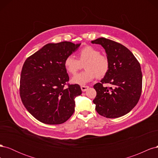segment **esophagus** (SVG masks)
<instances>
[{
  "instance_id": "obj_1",
  "label": "esophagus",
  "mask_w": 158,
  "mask_h": 158,
  "mask_svg": "<svg viewBox=\"0 0 158 158\" xmlns=\"http://www.w3.org/2000/svg\"><path fill=\"white\" fill-rule=\"evenodd\" d=\"M89 88V86L88 85H81V89H82V92H85Z\"/></svg>"
}]
</instances>
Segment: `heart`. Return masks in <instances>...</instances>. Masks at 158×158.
Returning <instances> with one entry per match:
<instances>
[{
	"label": "heart",
	"instance_id": "1",
	"mask_svg": "<svg viewBox=\"0 0 158 158\" xmlns=\"http://www.w3.org/2000/svg\"><path fill=\"white\" fill-rule=\"evenodd\" d=\"M84 63L85 70L72 78L71 82L73 84L84 85L95 77L102 78L107 74L109 69L107 56L101 54L98 49L90 45L85 46L80 50L78 60L73 56H68L64 59V66L69 74L74 75Z\"/></svg>",
	"mask_w": 158,
	"mask_h": 158
}]
</instances>
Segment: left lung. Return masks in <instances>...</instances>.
Masks as SVG:
<instances>
[{"label":"left lung","instance_id":"left-lung-1","mask_svg":"<svg viewBox=\"0 0 158 158\" xmlns=\"http://www.w3.org/2000/svg\"><path fill=\"white\" fill-rule=\"evenodd\" d=\"M101 45L109 60V69L101 82L94 85L96 111L107 118H118L130 112L140 98L142 74L139 62L126 47L104 37L92 41ZM104 83L112 87H104Z\"/></svg>","mask_w":158,"mask_h":158}]
</instances>
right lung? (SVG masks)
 <instances>
[{"label":"right lung","mask_w":158,"mask_h":158,"mask_svg":"<svg viewBox=\"0 0 158 158\" xmlns=\"http://www.w3.org/2000/svg\"><path fill=\"white\" fill-rule=\"evenodd\" d=\"M81 44H48L26 60L21 72L20 95L29 113L48 125L66 122L74 112V99L82 94L78 84H67L64 59ZM68 85V87L65 86Z\"/></svg>","instance_id":"add662e5"}]
</instances>
